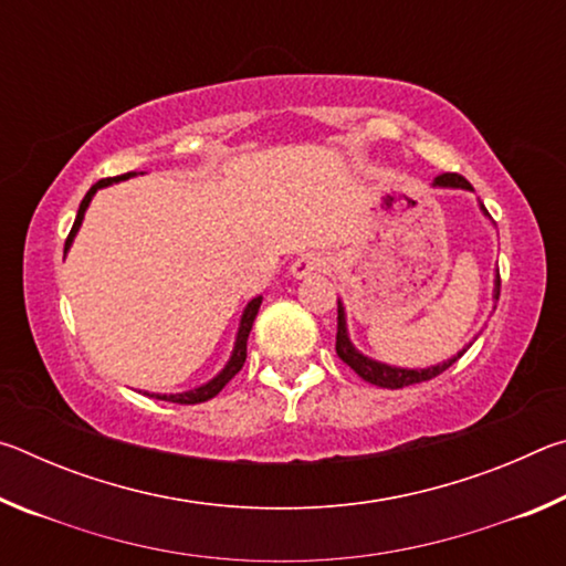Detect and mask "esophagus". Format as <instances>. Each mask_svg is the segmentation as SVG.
I'll list each match as a JSON object with an SVG mask.
<instances>
[{"label": "esophagus", "mask_w": 566, "mask_h": 566, "mask_svg": "<svg viewBox=\"0 0 566 566\" xmlns=\"http://www.w3.org/2000/svg\"><path fill=\"white\" fill-rule=\"evenodd\" d=\"M332 270V260L324 252H304L302 256H296L292 264V274L296 280H304V276L312 274H324Z\"/></svg>", "instance_id": "1"}]
</instances>
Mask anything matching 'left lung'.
Listing matches in <instances>:
<instances>
[{
    "mask_svg": "<svg viewBox=\"0 0 566 566\" xmlns=\"http://www.w3.org/2000/svg\"><path fill=\"white\" fill-rule=\"evenodd\" d=\"M434 187H454V189H472V185L462 177V175H452V171H447V175H439L434 179ZM482 212H486V207L482 205ZM500 272H496V280H494V300H500ZM467 349H462L457 354V357L447 359L442 364H437V367H427V369H401V367H389V364H381L377 359H369L364 357L361 352L354 349V344L349 342V334H347V319H344V306L339 302L337 306V354L344 364H349V367L357 371V375L369 381V385H377V387H385V389H401V387H409V385H419V381H429L447 371L452 364L462 357Z\"/></svg>",
    "mask_w": 566,
    "mask_h": 566,
    "instance_id": "8db88e82",
    "label": "left lung"
}]
</instances>
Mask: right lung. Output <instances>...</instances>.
I'll return each instance as SVG.
<instances>
[{
	"label": "right lung",
	"instance_id": "obj_1",
	"mask_svg": "<svg viewBox=\"0 0 566 566\" xmlns=\"http://www.w3.org/2000/svg\"><path fill=\"white\" fill-rule=\"evenodd\" d=\"M129 177H134V171H127V175H122V177L99 179L97 185H94V187L87 191V195H84L82 205H80V212H76V219H74V224H72V232H70V237H66V242H64V254H66V249L72 247L74 234L80 232V224H82V219H84V212H87V207H90V202H92L94 191L102 189V187H109V185H114V181H119V179H129ZM260 304H262V296H254V300L247 304V310H244V314H242V322H239V332H237V342H234L232 357H229L227 367H224L222 371H219V375H217L212 381H207V385L197 387V389L181 391V395H147V397L165 399V401H175V405H199V401H207V399L217 397L219 391L224 389L227 381L232 379V377L237 375V371L244 367V359H247V339H249V332H252V324H254V319H256V312H260Z\"/></svg>",
	"mask_w": 566,
	"mask_h": 566
}]
</instances>
